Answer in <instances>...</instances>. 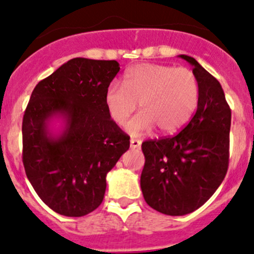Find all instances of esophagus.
I'll list each match as a JSON object with an SVG mask.
<instances>
[{
	"label": "esophagus",
	"mask_w": 254,
	"mask_h": 254,
	"mask_svg": "<svg viewBox=\"0 0 254 254\" xmlns=\"http://www.w3.org/2000/svg\"><path fill=\"white\" fill-rule=\"evenodd\" d=\"M140 146H141V140H137V139L130 140V147L131 148H140Z\"/></svg>",
	"instance_id": "34e87169"
}]
</instances>
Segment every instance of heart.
<instances>
[{"label":"heart","mask_w":254,"mask_h":254,"mask_svg":"<svg viewBox=\"0 0 254 254\" xmlns=\"http://www.w3.org/2000/svg\"><path fill=\"white\" fill-rule=\"evenodd\" d=\"M124 87L112 83L104 103L118 125L125 124L139 103L141 113L125 125L131 135L155 127L162 134H173L189 122L198 106V79L186 67L141 64L125 73Z\"/></svg>","instance_id":"b5f03b06"}]
</instances>
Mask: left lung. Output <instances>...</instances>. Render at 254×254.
I'll use <instances>...</instances> for the list:
<instances>
[{
    "label": "left lung",
    "instance_id": "8db88e82",
    "mask_svg": "<svg viewBox=\"0 0 254 254\" xmlns=\"http://www.w3.org/2000/svg\"><path fill=\"white\" fill-rule=\"evenodd\" d=\"M198 79V108L175 136L142 142L145 166L140 179L145 201L152 209L182 216L206 203L229 167L231 109L216 78L188 55Z\"/></svg>",
    "mask_w": 254,
    "mask_h": 254
}]
</instances>
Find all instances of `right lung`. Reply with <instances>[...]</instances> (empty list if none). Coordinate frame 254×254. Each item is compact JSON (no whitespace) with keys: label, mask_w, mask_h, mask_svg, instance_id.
<instances>
[{"label":"right lung","mask_w":254,"mask_h":254,"mask_svg":"<svg viewBox=\"0 0 254 254\" xmlns=\"http://www.w3.org/2000/svg\"><path fill=\"white\" fill-rule=\"evenodd\" d=\"M119 70L115 60L75 58L32 92L22 124L25 175L39 198L64 216H84L101 205L107 173L130 147L104 103ZM56 117L64 127L54 134Z\"/></svg>","instance_id":"1"}]
</instances>
